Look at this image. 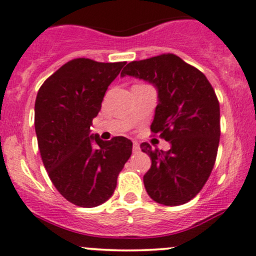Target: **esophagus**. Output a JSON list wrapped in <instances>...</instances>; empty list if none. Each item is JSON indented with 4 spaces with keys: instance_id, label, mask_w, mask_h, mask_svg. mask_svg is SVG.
Returning <instances> with one entry per match:
<instances>
[{
    "instance_id": "1",
    "label": "esophagus",
    "mask_w": 256,
    "mask_h": 256,
    "mask_svg": "<svg viewBox=\"0 0 256 256\" xmlns=\"http://www.w3.org/2000/svg\"><path fill=\"white\" fill-rule=\"evenodd\" d=\"M139 150H140V148H139L138 142H133V151H134V152H138Z\"/></svg>"
}]
</instances>
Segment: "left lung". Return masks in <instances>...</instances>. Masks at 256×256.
<instances>
[{"label":"left lung","instance_id":"left-lung-1","mask_svg":"<svg viewBox=\"0 0 256 256\" xmlns=\"http://www.w3.org/2000/svg\"><path fill=\"white\" fill-rule=\"evenodd\" d=\"M134 76L158 90L151 132L171 144L166 152L142 142L151 158L144 186L154 202L166 206L188 202L202 189L216 161L220 104L199 70L172 54L128 63L120 76Z\"/></svg>","mask_w":256,"mask_h":256}]
</instances>
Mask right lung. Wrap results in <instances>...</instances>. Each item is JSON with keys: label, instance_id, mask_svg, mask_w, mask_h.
<instances>
[{"label": "right lung", "instance_id": "right-lung-1", "mask_svg": "<svg viewBox=\"0 0 256 256\" xmlns=\"http://www.w3.org/2000/svg\"><path fill=\"white\" fill-rule=\"evenodd\" d=\"M126 62L76 58L46 79L35 101V132L51 182L68 202L95 208L107 202L132 155L124 136L104 142L90 133L108 85Z\"/></svg>", "mask_w": 256, "mask_h": 256}]
</instances>
